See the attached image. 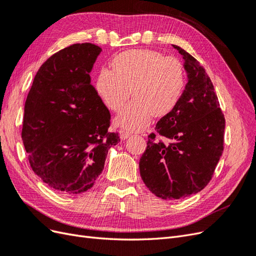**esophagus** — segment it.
<instances>
[{"label": "esophagus", "instance_id": "1", "mask_svg": "<svg viewBox=\"0 0 256 256\" xmlns=\"http://www.w3.org/2000/svg\"><path fill=\"white\" fill-rule=\"evenodd\" d=\"M129 136H130V132H127V131H125V130H122L120 132V140H126V138H128Z\"/></svg>", "mask_w": 256, "mask_h": 256}]
</instances>
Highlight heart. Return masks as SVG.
<instances>
[{
	"instance_id": "b5f03b06",
	"label": "heart",
	"mask_w": 256,
	"mask_h": 256,
	"mask_svg": "<svg viewBox=\"0 0 256 256\" xmlns=\"http://www.w3.org/2000/svg\"><path fill=\"white\" fill-rule=\"evenodd\" d=\"M112 66L113 70L102 68L99 72L96 88L106 104L115 112L122 109L131 92L134 100L118 118L122 127L142 130L152 115L164 116L180 102L186 74L176 58L152 50H129L116 56Z\"/></svg>"
}]
</instances>
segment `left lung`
<instances>
[{
  "mask_svg": "<svg viewBox=\"0 0 256 256\" xmlns=\"http://www.w3.org/2000/svg\"><path fill=\"white\" fill-rule=\"evenodd\" d=\"M187 72L180 102L156 125L157 134L148 136L140 159V174L154 196L180 200L203 190L212 180L223 152L226 120L212 82L203 66L178 46Z\"/></svg>",
  "mask_w": 256,
  "mask_h": 256,
  "instance_id": "1",
  "label": "left lung"
}]
</instances>
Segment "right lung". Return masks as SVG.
<instances>
[{"mask_svg":"<svg viewBox=\"0 0 256 256\" xmlns=\"http://www.w3.org/2000/svg\"><path fill=\"white\" fill-rule=\"evenodd\" d=\"M102 48L74 44L37 72L24 104L22 141L30 168L50 188L79 194L94 186L108 150L120 142L108 132L111 115L90 84Z\"/></svg>","mask_w":256,"mask_h":256,"instance_id":"right-lung-1","label":"right lung"}]
</instances>
